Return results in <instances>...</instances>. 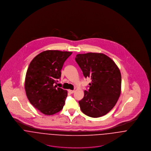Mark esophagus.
Returning a JSON list of instances; mask_svg holds the SVG:
<instances>
[{
	"instance_id": "obj_1",
	"label": "esophagus",
	"mask_w": 151,
	"mask_h": 151,
	"mask_svg": "<svg viewBox=\"0 0 151 151\" xmlns=\"http://www.w3.org/2000/svg\"><path fill=\"white\" fill-rule=\"evenodd\" d=\"M68 91V92H69L70 93H71H71H73L74 92V90H71V89H69Z\"/></svg>"
}]
</instances>
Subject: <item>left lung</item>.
I'll return each mask as SVG.
<instances>
[{
  "label": "left lung",
  "mask_w": 151,
  "mask_h": 151,
  "mask_svg": "<svg viewBox=\"0 0 151 151\" xmlns=\"http://www.w3.org/2000/svg\"><path fill=\"white\" fill-rule=\"evenodd\" d=\"M84 77L91 78L88 91L78 102L83 113L91 117L106 114L116 104L122 89L120 71L114 62L102 53L78 54L75 58Z\"/></svg>",
  "instance_id": "obj_1"
}]
</instances>
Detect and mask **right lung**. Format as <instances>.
Returning <instances> with one entry per match:
<instances>
[{
	"label": "right lung",
	"mask_w": 151,
	"mask_h": 151,
	"mask_svg": "<svg viewBox=\"0 0 151 151\" xmlns=\"http://www.w3.org/2000/svg\"><path fill=\"white\" fill-rule=\"evenodd\" d=\"M71 52L47 50L31 62L25 79L26 95L31 104L45 115L60 111L65 105L67 91L54 86Z\"/></svg>",
	"instance_id": "right-lung-1"
}]
</instances>
